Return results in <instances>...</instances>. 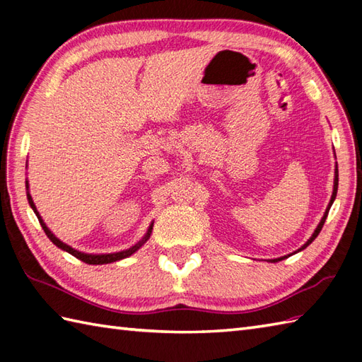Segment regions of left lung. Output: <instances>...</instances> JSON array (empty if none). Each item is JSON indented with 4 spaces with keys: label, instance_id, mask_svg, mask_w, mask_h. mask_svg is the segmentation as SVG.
<instances>
[{
    "label": "left lung",
    "instance_id": "obj_1",
    "mask_svg": "<svg viewBox=\"0 0 362 362\" xmlns=\"http://www.w3.org/2000/svg\"><path fill=\"white\" fill-rule=\"evenodd\" d=\"M337 182H339V177H337V169H336V175H334V189H333V196H332V201H329V204H328V209H327V211H325V214H324V218H322V221L319 222V226H317V228L314 230V233H313V236L310 238L308 240V243H306L302 249L300 250H303L305 247H308V245L316 240V236L320 233V230H322V227H324V224H325V219H327V216H328V211H329V209H332V205H333V201L336 199V193H337ZM284 258H288V257H281V258H276V259H272L274 263L275 261H281V259H284Z\"/></svg>",
    "mask_w": 362,
    "mask_h": 362
}]
</instances>
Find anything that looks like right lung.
<instances>
[{
	"instance_id": "obj_1",
	"label": "right lung",
	"mask_w": 362,
	"mask_h": 362,
	"mask_svg": "<svg viewBox=\"0 0 362 362\" xmlns=\"http://www.w3.org/2000/svg\"><path fill=\"white\" fill-rule=\"evenodd\" d=\"M26 188H28V182H26ZM28 201H29V205L33 206L34 213L37 214L38 222H40V226H42V228L45 230L46 236H48L49 240H51L54 244H56L59 249H62V250H65V252H68V253H71L73 257H76L78 259L83 261V263H87V264H107V263H113V261H118V259H122V258H126V257H130V255H132V253H135L138 249H140L146 241L149 240L151 232H152V226H153V224H151V227H149V230H148V233H146V236L143 238V240H141L140 243H138V244H135L134 247H130V249H127V250L117 252V253H105V255H90V253H82V252H79V250H74L73 247H70V245H66L65 243L57 240V238L49 232V228L46 227V224L43 222L42 216H40V214H38V211H37V209H35V205H34L33 197H30V194H29V191H28Z\"/></svg>"
}]
</instances>
